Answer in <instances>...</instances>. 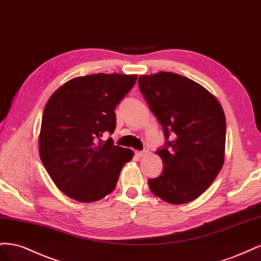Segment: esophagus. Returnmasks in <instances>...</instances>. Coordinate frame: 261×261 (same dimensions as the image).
Instances as JSON below:
<instances>
[{
  "label": "esophagus",
  "mask_w": 261,
  "mask_h": 261,
  "mask_svg": "<svg viewBox=\"0 0 261 261\" xmlns=\"http://www.w3.org/2000/svg\"><path fill=\"white\" fill-rule=\"evenodd\" d=\"M148 152H149V150H148V149H145V150H143V151H137V152H136V155L139 156V158H143V156L147 155Z\"/></svg>",
  "instance_id": "obj_1"
}]
</instances>
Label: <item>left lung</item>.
I'll list each match as a JSON object with an SVG mask.
<instances>
[{
	"label": "left lung",
	"mask_w": 261,
	"mask_h": 261,
	"mask_svg": "<svg viewBox=\"0 0 261 261\" xmlns=\"http://www.w3.org/2000/svg\"><path fill=\"white\" fill-rule=\"evenodd\" d=\"M141 93L162 125L167 147L158 150L164 164L150 191L165 202L183 204L206 189L224 163L226 123L218 99L189 78L170 72L141 75ZM170 146L169 150L167 147Z\"/></svg>",
	"instance_id": "8db88e82"
}]
</instances>
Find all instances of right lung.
<instances>
[{
	"label": "right lung",
	"instance_id": "right-lung-1",
	"mask_svg": "<svg viewBox=\"0 0 261 261\" xmlns=\"http://www.w3.org/2000/svg\"><path fill=\"white\" fill-rule=\"evenodd\" d=\"M137 75L92 74L73 78L54 91L43 111L39 151L54 184L69 198L93 202L111 194L130 149L102 140L116 127L114 109Z\"/></svg>",
	"mask_w": 261,
	"mask_h": 261
}]
</instances>
